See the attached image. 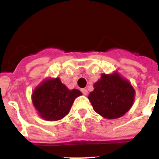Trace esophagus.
Returning a JSON list of instances; mask_svg holds the SVG:
<instances>
[{"instance_id":"1","label":"esophagus","mask_w":159,"mask_h":159,"mask_svg":"<svg viewBox=\"0 0 159 159\" xmlns=\"http://www.w3.org/2000/svg\"><path fill=\"white\" fill-rule=\"evenodd\" d=\"M81 92L83 93V94H84V95H88V90L86 89H81Z\"/></svg>"}]
</instances>
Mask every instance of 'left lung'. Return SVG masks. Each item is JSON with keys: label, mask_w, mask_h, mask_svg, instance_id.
<instances>
[{"label": "left lung", "mask_w": 159, "mask_h": 159, "mask_svg": "<svg viewBox=\"0 0 159 159\" xmlns=\"http://www.w3.org/2000/svg\"><path fill=\"white\" fill-rule=\"evenodd\" d=\"M134 88L118 73L102 74L88 98L95 112L108 119L118 118L129 111L134 100Z\"/></svg>", "instance_id": "1"}]
</instances>
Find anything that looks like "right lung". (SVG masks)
Segmentation results:
<instances>
[{
  "label": "right lung",
  "instance_id": "obj_1",
  "mask_svg": "<svg viewBox=\"0 0 159 159\" xmlns=\"http://www.w3.org/2000/svg\"><path fill=\"white\" fill-rule=\"evenodd\" d=\"M82 93L69 90L60 78L44 80L33 91L32 102L40 116L47 121H57L66 116L74 101Z\"/></svg>",
  "mask_w": 159,
  "mask_h": 159
}]
</instances>
